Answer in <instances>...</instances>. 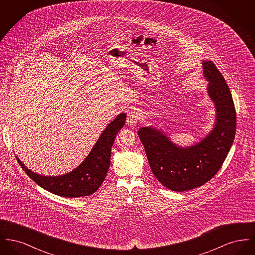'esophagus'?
Returning a JSON list of instances; mask_svg holds the SVG:
<instances>
[{"instance_id":"34e87169","label":"esophagus","mask_w":255,"mask_h":255,"mask_svg":"<svg viewBox=\"0 0 255 255\" xmlns=\"http://www.w3.org/2000/svg\"><path fill=\"white\" fill-rule=\"evenodd\" d=\"M137 117H136V115H134L133 113H130L129 115H128V118H127V124L129 125V126H135L136 124H137Z\"/></svg>"}]
</instances>
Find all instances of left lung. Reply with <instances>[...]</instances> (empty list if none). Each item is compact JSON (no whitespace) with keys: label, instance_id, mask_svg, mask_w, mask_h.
I'll return each instance as SVG.
<instances>
[{"label":"left lung","instance_id":"8db88e82","mask_svg":"<svg viewBox=\"0 0 255 255\" xmlns=\"http://www.w3.org/2000/svg\"><path fill=\"white\" fill-rule=\"evenodd\" d=\"M207 95L215 106L212 130L193 145L174 143L163 131L153 126L138 130L149 165L158 182L172 191L182 192L199 187L221 168L233 143L236 112L231 91L212 61H203Z\"/></svg>","mask_w":255,"mask_h":255}]
</instances>
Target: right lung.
I'll return each instance as SVG.
<instances>
[{"mask_svg": "<svg viewBox=\"0 0 255 255\" xmlns=\"http://www.w3.org/2000/svg\"><path fill=\"white\" fill-rule=\"evenodd\" d=\"M125 121V113L116 117L102 131L85 159L67 174L43 176L28 169L18 157L16 158L27 176L50 193L67 198L89 196L97 191L106 178L111 163V149Z\"/></svg>", "mask_w": 255, "mask_h": 255, "instance_id": "1", "label": "right lung"}]
</instances>
